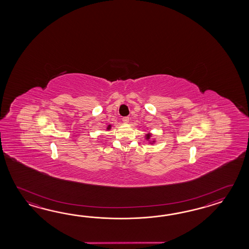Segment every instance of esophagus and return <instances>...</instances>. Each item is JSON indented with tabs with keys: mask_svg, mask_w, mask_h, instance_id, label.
I'll return each mask as SVG.
<instances>
[{
	"mask_svg": "<svg viewBox=\"0 0 249 249\" xmlns=\"http://www.w3.org/2000/svg\"><path fill=\"white\" fill-rule=\"evenodd\" d=\"M123 122L124 123V124H128L129 123V117H123Z\"/></svg>",
	"mask_w": 249,
	"mask_h": 249,
	"instance_id": "34e87169",
	"label": "esophagus"
}]
</instances>
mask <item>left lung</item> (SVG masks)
I'll return each mask as SVG.
<instances>
[{"mask_svg":"<svg viewBox=\"0 0 249 249\" xmlns=\"http://www.w3.org/2000/svg\"><path fill=\"white\" fill-rule=\"evenodd\" d=\"M151 136H152V134H151L150 132H148V133H147V134L145 135V137H146V140H148V142H149V143H150V144H153V143L155 142V141H150V138H151Z\"/></svg>","mask_w":249,"mask_h":249,"instance_id":"obj_1","label":"left lung"}]
</instances>
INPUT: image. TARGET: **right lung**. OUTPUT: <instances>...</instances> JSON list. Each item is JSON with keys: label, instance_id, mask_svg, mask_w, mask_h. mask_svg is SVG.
<instances>
[{"label": "right lung", "instance_id": "1", "mask_svg": "<svg viewBox=\"0 0 249 249\" xmlns=\"http://www.w3.org/2000/svg\"><path fill=\"white\" fill-rule=\"evenodd\" d=\"M110 129H111V124H108L107 127V130H110Z\"/></svg>", "mask_w": 249, "mask_h": 249}]
</instances>
